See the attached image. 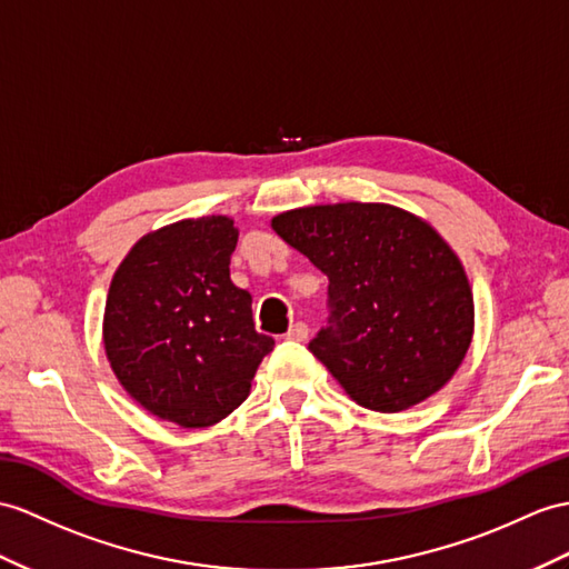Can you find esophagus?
<instances>
[{
    "label": "esophagus",
    "mask_w": 569,
    "mask_h": 569,
    "mask_svg": "<svg viewBox=\"0 0 569 569\" xmlns=\"http://www.w3.org/2000/svg\"><path fill=\"white\" fill-rule=\"evenodd\" d=\"M307 338H309V326L301 323V321L292 323V326H289V330L284 332V340H297V342H301V340H307Z\"/></svg>",
    "instance_id": "34e87169"
}]
</instances>
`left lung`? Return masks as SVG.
Segmentation results:
<instances>
[{
    "label": "left lung",
    "mask_w": 569,
    "mask_h": 569,
    "mask_svg": "<svg viewBox=\"0 0 569 569\" xmlns=\"http://www.w3.org/2000/svg\"><path fill=\"white\" fill-rule=\"evenodd\" d=\"M272 229L328 277V323L309 350L357 406L408 410L461 367L473 292L425 219L383 202H338L277 214Z\"/></svg>",
    "instance_id": "1"
}]
</instances>
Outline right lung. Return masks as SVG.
I'll return each mask as SVG.
<instances>
[{"label":"right lung","instance_id":"right-lung-1","mask_svg":"<svg viewBox=\"0 0 569 569\" xmlns=\"http://www.w3.org/2000/svg\"><path fill=\"white\" fill-rule=\"evenodd\" d=\"M233 219L212 214L151 231L108 289L103 348L122 389L161 420L198 429L251 393L274 340L256 330L251 295L229 277Z\"/></svg>","mask_w":569,"mask_h":569}]
</instances>
